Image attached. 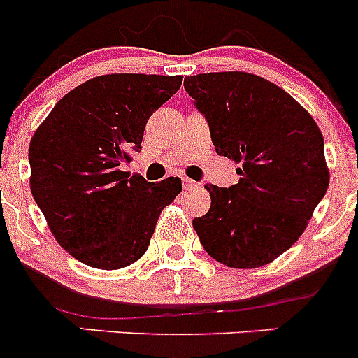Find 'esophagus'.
Wrapping results in <instances>:
<instances>
[{
	"mask_svg": "<svg viewBox=\"0 0 358 358\" xmlns=\"http://www.w3.org/2000/svg\"><path fill=\"white\" fill-rule=\"evenodd\" d=\"M181 182H182V188L185 189H192V188H197L199 186V182L192 181V179H188V177H182Z\"/></svg>",
	"mask_w": 358,
	"mask_h": 358,
	"instance_id": "34e87169",
	"label": "esophagus"
}]
</instances>
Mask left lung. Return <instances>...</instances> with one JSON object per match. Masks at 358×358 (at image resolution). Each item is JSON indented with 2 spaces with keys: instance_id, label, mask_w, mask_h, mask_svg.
Returning <instances> with one entry per match:
<instances>
[{
  "instance_id": "1",
  "label": "left lung",
  "mask_w": 358,
  "mask_h": 358,
  "mask_svg": "<svg viewBox=\"0 0 358 358\" xmlns=\"http://www.w3.org/2000/svg\"><path fill=\"white\" fill-rule=\"evenodd\" d=\"M218 156L238 164L236 185H206L211 206L194 218L202 248L227 267L255 268L292 248L330 182L314 118L273 82L243 71L185 78Z\"/></svg>"
}]
</instances>
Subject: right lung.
Listing matches in <instances>:
<instances>
[{"instance_id":"obj_1","label":"right lung","mask_w":358,"mask_h":358,"mask_svg":"<svg viewBox=\"0 0 358 358\" xmlns=\"http://www.w3.org/2000/svg\"><path fill=\"white\" fill-rule=\"evenodd\" d=\"M182 77L102 75L62 96L28 148L30 189L64 251L94 268L127 267L147 251L179 177L147 182L120 166L141 150L148 118Z\"/></svg>"}]
</instances>
